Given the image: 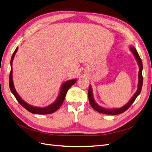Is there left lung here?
I'll list each match as a JSON object with an SVG mask.
<instances>
[{
    "label": "left lung",
    "mask_w": 152,
    "mask_h": 152,
    "mask_svg": "<svg viewBox=\"0 0 152 152\" xmlns=\"http://www.w3.org/2000/svg\"><path fill=\"white\" fill-rule=\"evenodd\" d=\"M130 49L134 55V58H135L137 63L139 66V72H138V88L136 93L133 96V97L131 98V99L125 105L122 106L121 108H114V109H106L104 108L102 106L98 105L94 99L93 97V93L92 91V88L91 85H89V89H88V98L89 102L90 103L92 107L94 110H96V111L99 112V113H102L106 115H118L120 113H123L126 110H127L130 107V106L132 104V103L134 102V100L136 99L137 96L140 94V92L142 91V85H143V76H142V69H143V64L141 58H140V56L137 52L136 49L133 46H130Z\"/></svg>",
    "instance_id": "1"
}]
</instances>
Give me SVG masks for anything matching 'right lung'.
Wrapping results in <instances>:
<instances>
[{
    "label": "right lung",
    "mask_w": 152,
    "mask_h": 152,
    "mask_svg": "<svg viewBox=\"0 0 152 152\" xmlns=\"http://www.w3.org/2000/svg\"><path fill=\"white\" fill-rule=\"evenodd\" d=\"M18 50V48H17L15 50V51L14 52L12 58H11L10 60V75H9V87L11 92L12 93L14 94V96L16 98V99L18 100V102L20 104L21 106H23V107L26 109L27 111H29L31 113L33 114H39V115H47V114H50L53 113L56 111H57L61 106V104H63L64 98L66 97V93L68 91V89L73 85L76 82V79H73L69 81H67L64 82L63 85L61 86L60 89V91L58 94V96L55 100V102L53 103L52 104H50L46 107H38V106H34L31 105L27 103L25 101L22 99L18 93H17L15 89L14 88V83H13V78H12V62L13 59L15 56V53H17Z\"/></svg>",
    "instance_id": "1"
}]
</instances>
